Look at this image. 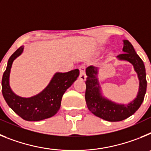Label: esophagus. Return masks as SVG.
I'll return each mask as SVG.
<instances>
[{"label":"esophagus","mask_w":151,"mask_h":151,"mask_svg":"<svg viewBox=\"0 0 151 151\" xmlns=\"http://www.w3.org/2000/svg\"><path fill=\"white\" fill-rule=\"evenodd\" d=\"M79 71H80V75H79V78L82 81H85L86 79V74H85V66H79Z\"/></svg>","instance_id":"obj_1"}]
</instances>
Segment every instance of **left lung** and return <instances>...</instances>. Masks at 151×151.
I'll return each mask as SVG.
<instances>
[{"label": "left lung", "instance_id": "8db88e82", "mask_svg": "<svg viewBox=\"0 0 151 151\" xmlns=\"http://www.w3.org/2000/svg\"><path fill=\"white\" fill-rule=\"evenodd\" d=\"M123 54L117 56L120 60H126L134 66V71L139 79V90L134 100L126 105L113 102L101 94L97 74L98 68L90 66L86 69V90L85 101L88 110L97 117L109 121L119 122L133 115L143 102L147 90L146 72L145 64L139 56L136 54L132 45L128 40L123 41Z\"/></svg>", "mask_w": 151, "mask_h": 151}]
</instances>
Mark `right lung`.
Returning <instances> with one entry per match:
<instances>
[{"instance_id":"add662e5","label":"right lung","mask_w":151,"mask_h":151,"mask_svg":"<svg viewBox=\"0 0 151 151\" xmlns=\"http://www.w3.org/2000/svg\"><path fill=\"white\" fill-rule=\"evenodd\" d=\"M24 49L21 46L9 58L2 77V94L8 106L26 121H40L54 116L59 110L63 94L79 76L78 69L68 73H57L48 85L41 93L31 97H22L11 90L9 83L13 60Z\"/></svg>"}]
</instances>
